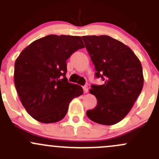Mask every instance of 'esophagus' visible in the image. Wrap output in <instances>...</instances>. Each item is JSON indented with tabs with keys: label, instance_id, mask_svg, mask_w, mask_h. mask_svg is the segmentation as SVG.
I'll return each instance as SVG.
<instances>
[{
	"label": "esophagus",
	"instance_id": "34e87169",
	"mask_svg": "<svg viewBox=\"0 0 159 159\" xmlns=\"http://www.w3.org/2000/svg\"><path fill=\"white\" fill-rule=\"evenodd\" d=\"M83 90H84V93H88V91H89V87H88L87 85L84 86V87H83Z\"/></svg>",
	"mask_w": 159,
	"mask_h": 159
}]
</instances>
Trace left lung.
Here are the masks:
<instances>
[{
  "label": "left lung",
  "mask_w": 159,
  "mask_h": 159,
  "mask_svg": "<svg viewBox=\"0 0 159 159\" xmlns=\"http://www.w3.org/2000/svg\"><path fill=\"white\" fill-rule=\"evenodd\" d=\"M102 85H91L90 93L97 98L87 116L98 124L112 125L129 114L144 84L142 64L132 50L107 35L82 36Z\"/></svg>",
  "instance_id": "left-lung-1"
}]
</instances>
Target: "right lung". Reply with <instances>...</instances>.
I'll list each match as a JSON object with an SVG mask.
<instances>
[{"label": "right lung", "instance_id": "add662e5", "mask_svg": "<svg viewBox=\"0 0 159 159\" xmlns=\"http://www.w3.org/2000/svg\"><path fill=\"white\" fill-rule=\"evenodd\" d=\"M84 48L79 36L51 34L25 48L14 64V84L22 105L37 121L54 123L65 118L70 102L83 94L68 82L66 61Z\"/></svg>", "mask_w": 159, "mask_h": 159}]
</instances>
